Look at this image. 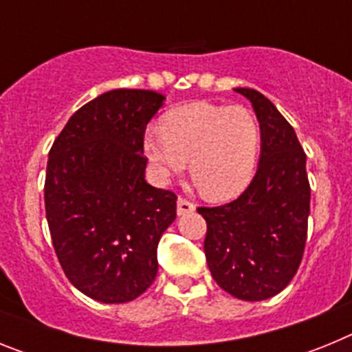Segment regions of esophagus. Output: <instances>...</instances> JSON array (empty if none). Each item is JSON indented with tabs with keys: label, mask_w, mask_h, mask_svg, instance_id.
<instances>
[{
	"label": "esophagus",
	"mask_w": 352,
	"mask_h": 352,
	"mask_svg": "<svg viewBox=\"0 0 352 352\" xmlns=\"http://www.w3.org/2000/svg\"><path fill=\"white\" fill-rule=\"evenodd\" d=\"M195 210V204L190 203L188 199L179 197L178 199V214H188Z\"/></svg>",
	"instance_id": "1"
}]
</instances>
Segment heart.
Returning <instances> with one entry per match:
<instances>
[{
	"label": "heart",
	"mask_w": 352,
	"mask_h": 352,
	"mask_svg": "<svg viewBox=\"0 0 352 352\" xmlns=\"http://www.w3.org/2000/svg\"><path fill=\"white\" fill-rule=\"evenodd\" d=\"M259 149V121L243 105L194 102L144 133V153L158 176H178L188 162L192 182L210 201H227L247 188Z\"/></svg>",
	"instance_id": "heart-1"
}]
</instances>
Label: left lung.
I'll list each match as a JSON object with an SVG mask.
<instances>
[{
	"label": "left lung",
	"mask_w": 352,
	"mask_h": 352,
	"mask_svg": "<svg viewBox=\"0 0 352 352\" xmlns=\"http://www.w3.org/2000/svg\"><path fill=\"white\" fill-rule=\"evenodd\" d=\"M261 126V158L250 185L223 206L197 208L208 223L204 254L211 276L238 300L261 301L287 287L303 257L310 213L307 155L289 121L250 88Z\"/></svg>",
	"instance_id": "8db88e82"
}]
</instances>
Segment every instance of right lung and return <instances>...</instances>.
<instances>
[{"mask_svg": "<svg viewBox=\"0 0 352 352\" xmlns=\"http://www.w3.org/2000/svg\"><path fill=\"white\" fill-rule=\"evenodd\" d=\"M166 96L113 89L68 120L45 174L52 247L68 280L102 303H126L153 284L176 194L144 179V132Z\"/></svg>", "mask_w": 352, "mask_h": 352, "instance_id": "right-lung-1", "label": "right lung"}]
</instances>
